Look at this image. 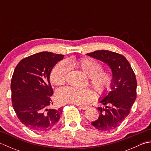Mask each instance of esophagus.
<instances>
[{
	"label": "esophagus",
	"mask_w": 151,
	"mask_h": 151,
	"mask_svg": "<svg viewBox=\"0 0 151 151\" xmlns=\"http://www.w3.org/2000/svg\"><path fill=\"white\" fill-rule=\"evenodd\" d=\"M78 106L80 109H81V110H86V109L88 108V106Z\"/></svg>",
	"instance_id": "obj_1"
}]
</instances>
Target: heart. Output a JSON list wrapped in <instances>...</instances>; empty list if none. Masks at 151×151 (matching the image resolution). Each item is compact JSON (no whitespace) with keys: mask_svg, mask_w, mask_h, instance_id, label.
<instances>
[{"mask_svg":"<svg viewBox=\"0 0 151 151\" xmlns=\"http://www.w3.org/2000/svg\"><path fill=\"white\" fill-rule=\"evenodd\" d=\"M69 67L79 69L87 75L89 84L100 94H106L110 90L114 82L113 75L107 70H102V65L90 58L70 59L65 62H60L54 67L50 73V81L53 84L60 86L66 81ZM93 97L92 91L88 89H77L70 87L58 89L56 99L61 104L73 103L84 104L90 101Z\"/></svg>","mask_w":151,"mask_h":151,"instance_id":"obj_1","label":"heart"}]
</instances>
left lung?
<instances>
[{"label": "left lung", "mask_w": 151, "mask_h": 151, "mask_svg": "<svg viewBox=\"0 0 151 151\" xmlns=\"http://www.w3.org/2000/svg\"><path fill=\"white\" fill-rule=\"evenodd\" d=\"M101 60L111 69L114 82L111 90L99 101L104 107L97 108L100 115L91 124L101 131L115 129L129 114L136 99V78L129 62L121 54L101 50L86 54Z\"/></svg>", "instance_id": "8db88e82"}]
</instances>
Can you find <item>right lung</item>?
I'll list each match as a JSON object with an SVG mask.
<instances>
[{"label":"right lung","mask_w":151,"mask_h":151,"mask_svg":"<svg viewBox=\"0 0 151 151\" xmlns=\"http://www.w3.org/2000/svg\"><path fill=\"white\" fill-rule=\"evenodd\" d=\"M62 54L41 52L21 60L11 81L12 101L16 115L24 126L35 132H45L58 122L62 110L48 109L53 104L50 75Z\"/></svg>","instance_id":"obj_1"}]
</instances>
